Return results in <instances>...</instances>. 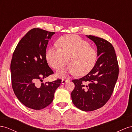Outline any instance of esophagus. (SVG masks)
Listing matches in <instances>:
<instances>
[{"label": "esophagus", "mask_w": 132, "mask_h": 132, "mask_svg": "<svg viewBox=\"0 0 132 132\" xmlns=\"http://www.w3.org/2000/svg\"><path fill=\"white\" fill-rule=\"evenodd\" d=\"M69 81V80H63V79H62V81H61V84H65L66 82H67V81Z\"/></svg>", "instance_id": "1"}]
</instances>
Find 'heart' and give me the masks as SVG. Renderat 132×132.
<instances>
[{"label":"heart","mask_w":132,"mask_h":132,"mask_svg":"<svg viewBox=\"0 0 132 132\" xmlns=\"http://www.w3.org/2000/svg\"><path fill=\"white\" fill-rule=\"evenodd\" d=\"M57 47H50L46 52V58L49 65L58 69L68 62L66 68L57 71V75L64 77L70 74L79 76L86 75L94 67L97 59V52L86 40L79 36L68 35L60 38Z\"/></svg>","instance_id":"b5f03b06"}]
</instances>
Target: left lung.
I'll return each instance as SVG.
<instances>
[{"mask_svg":"<svg viewBox=\"0 0 132 132\" xmlns=\"http://www.w3.org/2000/svg\"><path fill=\"white\" fill-rule=\"evenodd\" d=\"M95 43L99 57L93 69L79 79L72 80L73 104L79 109L90 111L103 106L111 96L119 75V66L113 45L108 40L86 36Z\"/></svg>","mask_w":132,"mask_h":132,"instance_id":"obj_1","label":"left lung"}]
</instances>
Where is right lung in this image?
Instances as JSON below:
<instances>
[{
	"label": "right lung",
	"mask_w": 132,
	"mask_h": 132,
	"mask_svg": "<svg viewBox=\"0 0 132 132\" xmlns=\"http://www.w3.org/2000/svg\"><path fill=\"white\" fill-rule=\"evenodd\" d=\"M55 33L33 28L21 39L13 54L11 63L13 90L18 99L32 109L40 110L49 105L61 82V80L57 79L37 84L38 80L42 82L53 73L47 63L46 51L48 40Z\"/></svg>",
	"instance_id": "obj_1"
}]
</instances>
